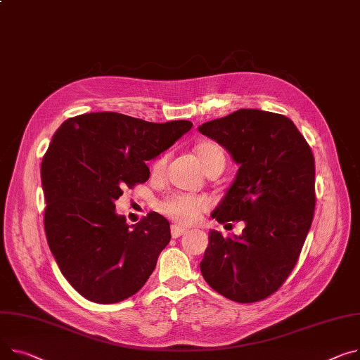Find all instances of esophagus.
I'll list each match as a JSON object with an SVG mask.
<instances>
[{"instance_id": "esophagus-1", "label": "esophagus", "mask_w": 360, "mask_h": 360, "mask_svg": "<svg viewBox=\"0 0 360 360\" xmlns=\"http://www.w3.org/2000/svg\"><path fill=\"white\" fill-rule=\"evenodd\" d=\"M188 230L186 229H182V227H179V226H172L171 227V234H172V237L174 238H178V237H181L182 234H185Z\"/></svg>"}]
</instances>
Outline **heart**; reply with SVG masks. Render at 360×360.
I'll list each match as a JSON object with an SVG mask.
<instances>
[{
    "label": "heart",
    "instance_id": "heart-1",
    "mask_svg": "<svg viewBox=\"0 0 360 360\" xmlns=\"http://www.w3.org/2000/svg\"><path fill=\"white\" fill-rule=\"evenodd\" d=\"M195 156L202 166L205 174L215 171V169H224L226 156L223 149L215 145V143H201L200 146L195 148ZM166 156H160L152 166V174L155 176H160L166 167ZM208 208V202L205 198L198 195H189V194H174L169 198H166L160 204L162 212L176 221L178 224H193L195 223L202 211Z\"/></svg>",
    "mask_w": 360,
    "mask_h": 360
}]
</instances>
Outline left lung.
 <instances>
[{
    "instance_id": "left-lung-1",
    "label": "left lung",
    "mask_w": 360,
    "mask_h": 360,
    "mask_svg": "<svg viewBox=\"0 0 360 360\" xmlns=\"http://www.w3.org/2000/svg\"><path fill=\"white\" fill-rule=\"evenodd\" d=\"M198 131L238 165L211 217L219 223L245 221L240 236L224 238L210 230L201 274L231 301H260L288 278L313 223V153L288 117L269 111L237 110L201 124Z\"/></svg>"
}]
</instances>
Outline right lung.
<instances>
[{
    "label": "right lung",
    "mask_w": 360,
    "mask_h": 360,
    "mask_svg": "<svg viewBox=\"0 0 360 360\" xmlns=\"http://www.w3.org/2000/svg\"><path fill=\"white\" fill-rule=\"evenodd\" d=\"M193 127L149 123L101 111L68 118L41 160L44 231L66 281L86 300L114 304L134 295L171 240L169 221L149 212L129 226L115 212L124 188L146 182L148 160Z\"/></svg>",
    "instance_id": "add662e5"
}]
</instances>
